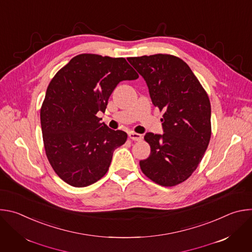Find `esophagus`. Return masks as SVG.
<instances>
[{
    "label": "esophagus",
    "mask_w": 252,
    "mask_h": 252,
    "mask_svg": "<svg viewBox=\"0 0 252 252\" xmlns=\"http://www.w3.org/2000/svg\"><path fill=\"white\" fill-rule=\"evenodd\" d=\"M128 137H129L130 139H132V140H136V141H138V140H141L142 135H141V134H139V133H136V132L130 131V132L128 133Z\"/></svg>",
    "instance_id": "1"
}]
</instances>
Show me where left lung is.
Listing matches in <instances>:
<instances>
[{"instance_id":"1","label":"left lung","mask_w":252,"mask_h":252,"mask_svg":"<svg viewBox=\"0 0 252 252\" xmlns=\"http://www.w3.org/2000/svg\"><path fill=\"white\" fill-rule=\"evenodd\" d=\"M146 81L154 105L162 116V134L147 132L151 155L139 161L153 182L173 187L196 169L211 135V109L206 92L192 70L177 57L153 55L128 58Z\"/></svg>"}]
</instances>
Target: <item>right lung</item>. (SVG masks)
I'll return each mask as SVG.
<instances>
[{
	"label": "right lung",
	"mask_w": 252,
	"mask_h": 252,
	"mask_svg": "<svg viewBox=\"0 0 252 252\" xmlns=\"http://www.w3.org/2000/svg\"><path fill=\"white\" fill-rule=\"evenodd\" d=\"M138 75L124 58L82 54L71 59L51 81L41 109L46 155L56 173L75 188L100 179L116 149L127 134L111 129L96 117L123 81Z\"/></svg>",
	"instance_id": "obj_1"
}]
</instances>
